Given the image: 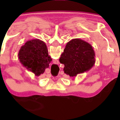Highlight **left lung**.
Wrapping results in <instances>:
<instances>
[{"instance_id": "obj_1", "label": "left lung", "mask_w": 120, "mask_h": 120, "mask_svg": "<svg viewBox=\"0 0 120 120\" xmlns=\"http://www.w3.org/2000/svg\"><path fill=\"white\" fill-rule=\"evenodd\" d=\"M92 45L79 38L73 39L66 44L59 61L64 65V73L70 77L90 70L96 59Z\"/></svg>"}]
</instances>
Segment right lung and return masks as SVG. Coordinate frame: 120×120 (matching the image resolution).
Here are the masks:
<instances>
[{"label":"right lung","mask_w":120,"mask_h":120,"mask_svg":"<svg viewBox=\"0 0 120 120\" xmlns=\"http://www.w3.org/2000/svg\"><path fill=\"white\" fill-rule=\"evenodd\" d=\"M18 56L22 65L37 76L44 73L52 61L47 45L38 39L27 41L21 47Z\"/></svg>","instance_id":"right-lung-1"}]
</instances>
